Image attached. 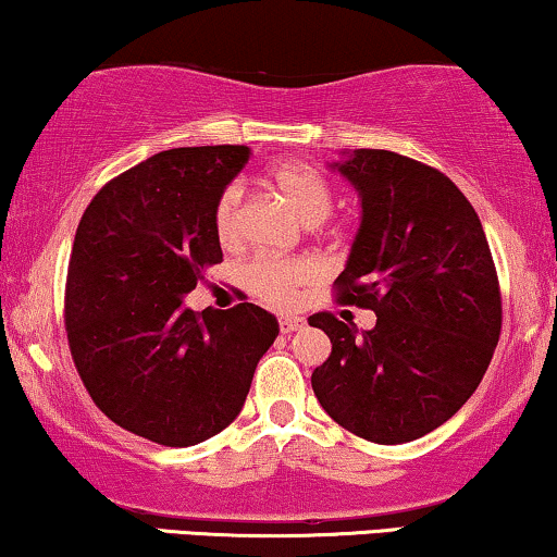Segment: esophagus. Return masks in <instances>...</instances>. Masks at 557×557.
Masks as SVG:
<instances>
[{"label":"esophagus","mask_w":557,"mask_h":557,"mask_svg":"<svg viewBox=\"0 0 557 557\" xmlns=\"http://www.w3.org/2000/svg\"><path fill=\"white\" fill-rule=\"evenodd\" d=\"M304 324H307V322H304L301 317H288V314L278 317V326H281V332H284V334H292L296 330H301Z\"/></svg>","instance_id":"esophagus-1"}]
</instances>
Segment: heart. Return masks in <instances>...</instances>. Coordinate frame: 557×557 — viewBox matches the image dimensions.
<instances>
[{
    "label": "heart",
    "mask_w": 557,
    "mask_h": 557,
    "mask_svg": "<svg viewBox=\"0 0 557 557\" xmlns=\"http://www.w3.org/2000/svg\"><path fill=\"white\" fill-rule=\"evenodd\" d=\"M269 177L281 195L286 197L288 205L296 210L307 225H317L330 218L334 193L326 185L322 174L311 166L296 162H278L271 166ZM240 205H243V187L238 182H231L215 202V233L223 246H233L240 238ZM317 263L307 258H273L258 256L246 263L243 269V284L258 299L271 304V307H288L294 301L296 286L309 284L317 278Z\"/></svg>",
    "instance_id": "1"
}]
</instances>
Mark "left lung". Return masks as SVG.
Instances as JSON below:
<instances>
[{
    "instance_id": "8db88e82",
    "label": "left lung",
    "mask_w": 557,
    "mask_h": 557,
    "mask_svg": "<svg viewBox=\"0 0 557 557\" xmlns=\"http://www.w3.org/2000/svg\"><path fill=\"white\" fill-rule=\"evenodd\" d=\"M330 170L362 215L337 288L377 322L314 314L332 355L311 372L322 408L372 444H406L446 423L482 383L499 342L502 296L484 227L446 174L385 149L342 151Z\"/></svg>"
}]
</instances>
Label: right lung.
<instances>
[{
    "label": "right lung",
    "mask_w": 557,
    "mask_h": 557,
    "mask_svg": "<svg viewBox=\"0 0 557 557\" xmlns=\"http://www.w3.org/2000/svg\"><path fill=\"white\" fill-rule=\"evenodd\" d=\"M248 147L159 151L111 180L83 212L65 288L75 368L113 423L195 446L238 418L278 322L256 304L205 309L185 296L223 261L215 202Z\"/></svg>",
    "instance_id": "right-lung-1"
}]
</instances>
